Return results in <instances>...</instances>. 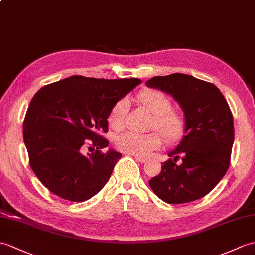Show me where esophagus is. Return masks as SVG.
Instances as JSON below:
<instances>
[{
  "mask_svg": "<svg viewBox=\"0 0 255 255\" xmlns=\"http://www.w3.org/2000/svg\"><path fill=\"white\" fill-rule=\"evenodd\" d=\"M134 158H135V161H138V162H140V163H145V162L147 161V158L142 157V156H135Z\"/></svg>",
  "mask_w": 255,
  "mask_h": 255,
  "instance_id": "34e87169",
  "label": "esophagus"
}]
</instances>
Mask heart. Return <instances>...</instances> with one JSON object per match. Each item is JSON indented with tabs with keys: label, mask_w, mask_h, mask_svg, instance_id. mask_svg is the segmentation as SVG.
<instances>
[{
	"label": "heart",
	"mask_w": 255,
	"mask_h": 255,
	"mask_svg": "<svg viewBox=\"0 0 255 255\" xmlns=\"http://www.w3.org/2000/svg\"><path fill=\"white\" fill-rule=\"evenodd\" d=\"M138 101L155 115L153 128H157L168 140L179 137L185 127V120L179 111L171 109V100L167 94L154 89H146L138 94ZM127 110L128 102L125 99L120 100L113 106L109 116L112 128L115 130L124 128ZM116 145L121 151L128 154L145 157L162 145V138L156 132L146 134L126 132L116 139Z\"/></svg>",
	"instance_id": "1"
}]
</instances>
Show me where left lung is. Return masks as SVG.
Here are the masks:
<instances>
[{
  "instance_id": "1",
  "label": "left lung",
  "mask_w": 255,
  "mask_h": 255,
  "mask_svg": "<svg viewBox=\"0 0 255 255\" xmlns=\"http://www.w3.org/2000/svg\"><path fill=\"white\" fill-rule=\"evenodd\" d=\"M145 85L173 97L185 115V135L149 181L151 189L169 204L203 198L229 167L235 132L226 99L215 85L186 74L155 76Z\"/></svg>"
}]
</instances>
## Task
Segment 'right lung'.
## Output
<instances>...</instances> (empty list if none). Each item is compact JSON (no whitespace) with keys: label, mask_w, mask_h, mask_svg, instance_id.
Returning <instances> with one entry per match:
<instances>
[{"label":"right lung","mask_w":255,"mask_h":255,"mask_svg":"<svg viewBox=\"0 0 255 255\" xmlns=\"http://www.w3.org/2000/svg\"><path fill=\"white\" fill-rule=\"evenodd\" d=\"M138 78L97 79L84 76L46 85L34 94L22 125L30 167L51 192L84 202L108 182L121 158L102 137L113 106L141 84ZM90 140L96 151L85 155ZM94 150V149H93Z\"/></svg>","instance_id":"obj_1"}]
</instances>
